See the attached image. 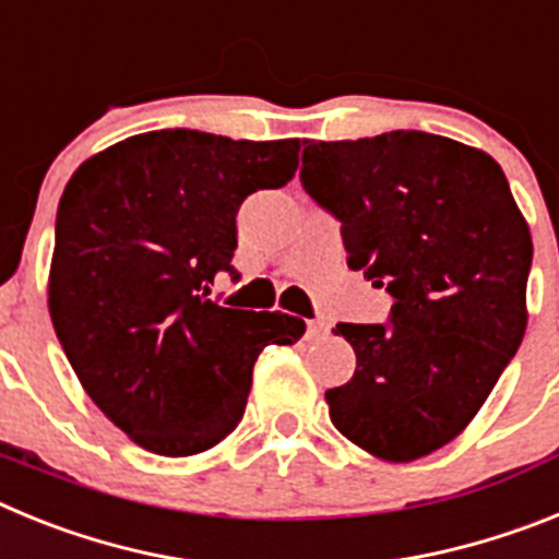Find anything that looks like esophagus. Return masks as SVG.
I'll return each mask as SVG.
<instances>
[{
    "mask_svg": "<svg viewBox=\"0 0 559 559\" xmlns=\"http://www.w3.org/2000/svg\"><path fill=\"white\" fill-rule=\"evenodd\" d=\"M328 322L324 319H310L308 322V338L310 341H322L324 335H328Z\"/></svg>",
    "mask_w": 559,
    "mask_h": 559,
    "instance_id": "obj_1",
    "label": "esophagus"
}]
</instances>
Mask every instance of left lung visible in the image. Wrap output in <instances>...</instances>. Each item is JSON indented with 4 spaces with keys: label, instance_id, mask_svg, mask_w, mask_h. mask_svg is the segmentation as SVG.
<instances>
[{
    "label": "left lung",
    "instance_id": "obj_1",
    "mask_svg": "<svg viewBox=\"0 0 559 559\" xmlns=\"http://www.w3.org/2000/svg\"><path fill=\"white\" fill-rule=\"evenodd\" d=\"M305 192L341 224L347 265L392 296L386 324H335L355 374L324 392L349 442L386 462L448 445L526 330L532 235L501 165L426 131L305 140Z\"/></svg>",
    "mask_w": 559,
    "mask_h": 559
}]
</instances>
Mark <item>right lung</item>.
<instances>
[{"label": "right lung", "instance_id": "1", "mask_svg": "<svg viewBox=\"0 0 559 559\" xmlns=\"http://www.w3.org/2000/svg\"><path fill=\"white\" fill-rule=\"evenodd\" d=\"M299 140L190 128L128 136L83 162L58 204L49 316L86 394L145 451L192 456L246 412L257 355L294 344L288 313L224 308L237 210L294 179Z\"/></svg>", "mask_w": 559, "mask_h": 559}]
</instances>
